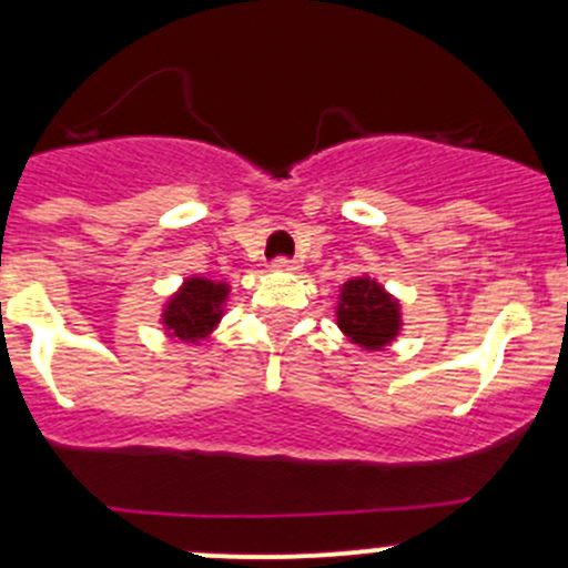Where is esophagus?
<instances>
[{
	"label": "esophagus",
	"instance_id": "esophagus-1",
	"mask_svg": "<svg viewBox=\"0 0 568 568\" xmlns=\"http://www.w3.org/2000/svg\"><path fill=\"white\" fill-rule=\"evenodd\" d=\"M272 268L274 272H296V261H291V257H274V263H272Z\"/></svg>",
	"mask_w": 568,
	"mask_h": 568
}]
</instances>
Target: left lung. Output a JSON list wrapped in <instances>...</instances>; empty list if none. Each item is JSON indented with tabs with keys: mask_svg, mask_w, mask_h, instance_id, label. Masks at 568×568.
<instances>
[{
	"mask_svg": "<svg viewBox=\"0 0 568 568\" xmlns=\"http://www.w3.org/2000/svg\"><path fill=\"white\" fill-rule=\"evenodd\" d=\"M335 318L343 335L363 352H385L404 326L400 302L368 274L341 285Z\"/></svg>",
	"mask_w": 568,
	"mask_h": 568,
	"instance_id": "left-lung-1",
	"label": "left lung"
}]
</instances>
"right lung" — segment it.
<instances>
[{
  "mask_svg": "<svg viewBox=\"0 0 568 568\" xmlns=\"http://www.w3.org/2000/svg\"><path fill=\"white\" fill-rule=\"evenodd\" d=\"M231 285L209 277H186L181 288L164 302L162 326L170 337L183 343H200L216 329L225 313Z\"/></svg>",
  "mask_w": 568,
  "mask_h": 568,
  "instance_id": "1",
  "label": "right lung"
}]
</instances>
